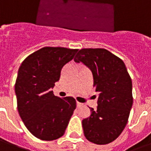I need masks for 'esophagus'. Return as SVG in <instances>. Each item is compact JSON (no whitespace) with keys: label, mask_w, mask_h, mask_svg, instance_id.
<instances>
[{"label":"esophagus","mask_w":151,"mask_h":151,"mask_svg":"<svg viewBox=\"0 0 151 151\" xmlns=\"http://www.w3.org/2000/svg\"><path fill=\"white\" fill-rule=\"evenodd\" d=\"M81 105H82V103H79V102H77V106H78V107H79V106H81Z\"/></svg>","instance_id":"34e87169"}]
</instances>
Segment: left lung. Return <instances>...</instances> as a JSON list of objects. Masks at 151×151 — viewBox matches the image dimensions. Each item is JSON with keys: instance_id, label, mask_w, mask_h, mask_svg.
<instances>
[{"instance_id": "obj_1", "label": "left lung", "mask_w": 151, "mask_h": 151, "mask_svg": "<svg viewBox=\"0 0 151 151\" xmlns=\"http://www.w3.org/2000/svg\"><path fill=\"white\" fill-rule=\"evenodd\" d=\"M91 70L93 86L98 92L96 109L83 119L88 140L103 145L115 140L126 126L131 110L132 84L122 59L104 48H83L74 58Z\"/></svg>"}]
</instances>
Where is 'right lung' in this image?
I'll return each instance as SVG.
<instances>
[{
    "label": "right lung",
    "mask_w": 151,
    "mask_h": 151,
    "mask_svg": "<svg viewBox=\"0 0 151 151\" xmlns=\"http://www.w3.org/2000/svg\"><path fill=\"white\" fill-rule=\"evenodd\" d=\"M78 51L45 47L27 57L19 69L15 85L18 111L27 129L41 140L63 136L75 110V99L55 96L52 88Z\"/></svg>",
    "instance_id": "add662e5"
}]
</instances>
